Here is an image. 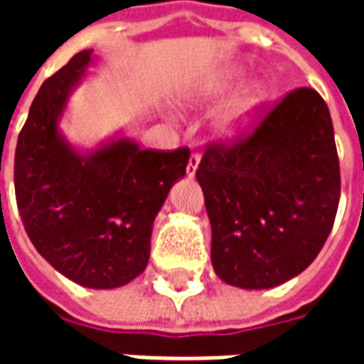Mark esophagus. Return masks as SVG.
Masks as SVG:
<instances>
[{
	"label": "esophagus",
	"instance_id": "34e87169",
	"mask_svg": "<svg viewBox=\"0 0 364 364\" xmlns=\"http://www.w3.org/2000/svg\"><path fill=\"white\" fill-rule=\"evenodd\" d=\"M198 164H200V156H198L197 151H193L189 158V164H187V175H189V177H195V173H197L198 169Z\"/></svg>",
	"mask_w": 364,
	"mask_h": 364
}]
</instances>
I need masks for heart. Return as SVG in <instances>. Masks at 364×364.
<instances>
[{
  "mask_svg": "<svg viewBox=\"0 0 364 364\" xmlns=\"http://www.w3.org/2000/svg\"><path fill=\"white\" fill-rule=\"evenodd\" d=\"M228 82L230 80H224L218 85V90H224ZM261 101H263V91L259 85H250L244 91H240V95L222 111L220 119H218V128L222 134H234L237 130H242L253 119Z\"/></svg>",
  "mask_w": 364,
  "mask_h": 364,
  "instance_id": "obj_1",
  "label": "heart"
}]
</instances>
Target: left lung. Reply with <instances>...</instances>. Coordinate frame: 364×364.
I'll list each match as a JSON object with an SVG mask.
<instances>
[{
    "label": "left lung",
    "instance_id": "8db88e82",
    "mask_svg": "<svg viewBox=\"0 0 364 364\" xmlns=\"http://www.w3.org/2000/svg\"><path fill=\"white\" fill-rule=\"evenodd\" d=\"M197 179L216 274L240 289L287 282L336 220L341 175L328 105L310 87L290 91L232 140L206 144Z\"/></svg>",
    "mask_w": 364,
    "mask_h": 364
}]
</instances>
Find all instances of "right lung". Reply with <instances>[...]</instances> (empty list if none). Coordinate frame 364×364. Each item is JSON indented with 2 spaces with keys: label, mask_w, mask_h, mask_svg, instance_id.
<instances>
[{
  "label": "right lung",
  "mask_w": 364,
  "mask_h": 364,
  "mask_svg": "<svg viewBox=\"0 0 364 364\" xmlns=\"http://www.w3.org/2000/svg\"><path fill=\"white\" fill-rule=\"evenodd\" d=\"M91 52H77L36 93L15 150V197L31 242L52 267L90 289H117L148 265L154 218L191 151L142 150L128 138L75 151L58 119Z\"/></svg>",
  "instance_id": "1"
}]
</instances>
